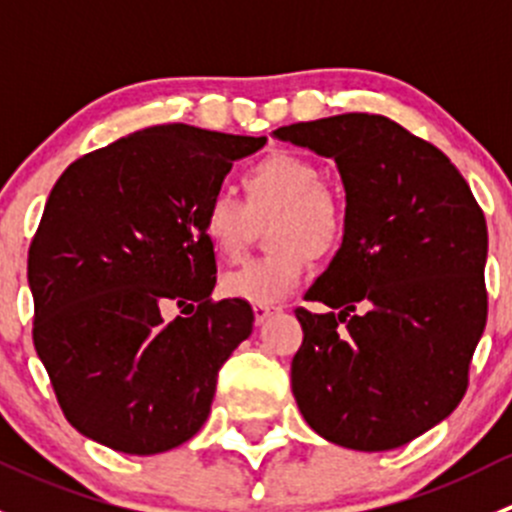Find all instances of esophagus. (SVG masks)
Masks as SVG:
<instances>
[{
    "mask_svg": "<svg viewBox=\"0 0 512 512\" xmlns=\"http://www.w3.org/2000/svg\"><path fill=\"white\" fill-rule=\"evenodd\" d=\"M277 309L280 307H275V304H255V307H252V312H255V322L257 324L267 322V319H270Z\"/></svg>",
    "mask_w": 512,
    "mask_h": 512,
    "instance_id": "34e87169",
    "label": "esophagus"
}]
</instances>
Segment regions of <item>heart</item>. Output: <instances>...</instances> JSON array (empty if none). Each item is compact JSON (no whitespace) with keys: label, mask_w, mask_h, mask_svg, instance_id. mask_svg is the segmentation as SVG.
Here are the masks:
<instances>
[{"label":"heart","mask_w":512,"mask_h":512,"mask_svg":"<svg viewBox=\"0 0 512 512\" xmlns=\"http://www.w3.org/2000/svg\"><path fill=\"white\" fill-rule=\"evenodd\" d=\"M245 203L218 190L203 208L200 227L215 255L225 262L240 260L250 237L252 218H267L265 255L227 272L220 292L250 304H275L289 297L309 270V257H329L339 250L347 232V208L322 170L309 158L272 151L242 173Z\"/></svg>","instance_id":"1"}]
</instances>
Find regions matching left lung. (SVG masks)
<instances>
[{
  "instance_id": "left-lung-1",
  "label": "left lung",
  "mask_w": 512,
  "mask_h": 512,
  "mask_svg": "<svg viewBox=\"0 0 512 512\" xmlns=\"http://www.w3.org/2000/svg\"><path fill=\"white\" fill-rule=\"evenodd\" d=\"M334 158L347 232L297 307L292 394L322 438L391 451L443 421L468 389L488 319V227L471 188L436 146L386 116L342 113L275 131Z\"/></svg>"
}]
</instances>
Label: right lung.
Instances as JSON below:
<instances>
[{
	"instance_id": "add662e5",
	"label": "right lung",
	"mask_w": 512,
	"mask_h": 512,
	"mask_svg": "<svg viewBox=\"0 0 512 512\" xmlns=\"http://www.w3.org/2000/svg\"><path fill=\"white\" fill-rule=\"evenodd\" d=\"M265 141L153 126L56 180L29 245L32 337L66 421L86 438L153 456L205 423L220 366L255 314L210 297L218 267L200 218L232 160ZM170 303L186 317L165 323Z\"/></svg>"
}]
</instances>
